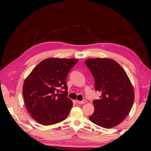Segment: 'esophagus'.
I'll return each instance as SVG.
<instances>
[{
    "label": "esophagus",
    "mask_w": 151,
    "mask_h": 151,
    "mask_svg": "<svg viewBox=\"0 0 151 151\" xmlns=\"http://www.w3.org/2000/svg\"><path fill=\"white\" fill-rule=\"evenodd\" d=\"M76 102H77V103H78V104H85V103H86V102H87V101H86V100H83L82 101H76Z\"/></svg>",
    "instance_id": "1"
}]
</instances>
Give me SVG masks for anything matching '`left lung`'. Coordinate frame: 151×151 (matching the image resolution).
Wrapping results in <instances>:
<instances>
[{"instance_id":"left-lung-1","label":"left lung","mask_w":151,"mask_h":151,"mask_svg":"<svg viewBox=\"0 0 151 151\" xmlns=\"http://www.w3.org/2000/svg\"><path fill=\"white\" fill-rule=\"evenodd\" d=\"M85 63L94 77L95 90L101 93L100 99L93 102L95 110L89 120L105 129L117 126L134 104V91L129 76L111 58H89Z\"/></svg>"}]
</instances>
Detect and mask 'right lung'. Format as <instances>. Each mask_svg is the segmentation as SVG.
<instances>
[{"label": "right lung", "mask_w": 151, "mask_h": 151, "mask_svg": "<svg viewBox=\"0 0 151 151\" xmlns=\"http://www.w3.org/2000/svg\"><path fill=\"white\" fill-rule=\"evenodd\" d=\"M78 59L49 58L37 64L24 80L22 92L25 106L37 123L47 126L65 120L73 107L67 97L66 79ZM65 89L63 94L58 88Z\"/></svg>", "instance_id": "add662e5"}]
</instances>
